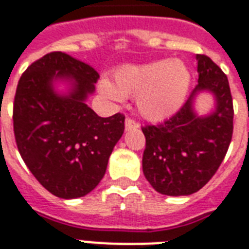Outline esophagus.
I'll list each match as a JSON object with an SVG mask.
<instances>
[{"mask_svg":"<svg viewBox=\"0 0 249 249\" xmlns=\"http://www.w3.org/2000/svg\"><path fill=\"white\" fill-rule=\"evenodd\" d=\"M140 128V123L136 121L134 119H130V117H126L125 120V129L126 130H132V129H138Z\"/></svg>","mask_w":249,"mask_h":249,"instance_id":"34e87169","label":"esophagus"}]
</instances>
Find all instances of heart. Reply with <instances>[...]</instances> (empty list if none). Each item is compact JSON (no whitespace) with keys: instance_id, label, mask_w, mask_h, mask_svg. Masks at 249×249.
Segmentation results:
<instances>
[{"instance_id":"b5f03b06","label":"heart","mask_w":249,"mask_h":249,"mask_svg":"<svg viewBox=\"0 0 249 249\" xmlns=\"http://www.w3.org/2000/svg\"><path fill=\"white\" fill-rule=\"evenodd\" d=\"M116 88L101 83L102 91L113 101L136 95L138 111L152 121L168 119L181 108L189 94L191 73L183 62L161 59L140 66H126L115 73Z\"/></svg>"}]
</instances>
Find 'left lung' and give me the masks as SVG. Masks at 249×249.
I'll return each instance as SVG.
<instances>
[{
    "mask_svg": "<svg viewBox=\"0 0 249 249\" xmlns=\"http://www.w3.org/2000/svg\"><path fill=\"white\" fill-rule=\"evenodd\" d=\"M197 85L186 103L164 123L144 125L142 168L144 177L160 194L179 196L199 191L220 168L232 137L234 107L224 71L204 54H197ZM215 94L216 111L205 118L193 112L199 91Z\"/></svg>",
    "mask_w": 249,
    "mask_h": 249,
    "instance_id": "1",
    "label": "left lung"
}]
</instances>
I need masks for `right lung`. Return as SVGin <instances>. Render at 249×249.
Listing matches in <instances>:
<instances>
[{"instance_id":"right-lung-1","label":"right lung","mask_w":249,"mask_h":249,"mask_svg":"<svg viewBox=\"0 0 249 249\" xmlns=\"http://www.w3.org/2000/svg\"><path fill=\"white\" fill-rule=\"evenodd\" d=\"M55 78L72 81L71 93L56 94ZM98 79L86 63L53 52L33 62L18 83L13 123L19 154L37 181L62 199L97 187L124 133L123 113L99 117L85 103Z\"/></svg>"}]
</instances>
